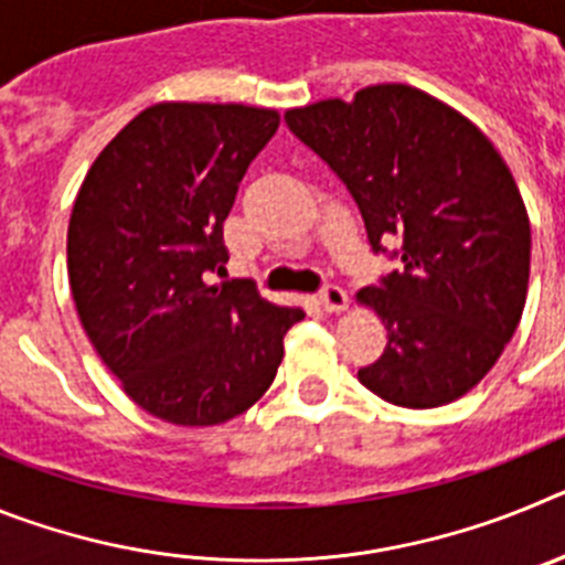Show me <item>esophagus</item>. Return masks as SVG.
<instances>
[{
  "mask_svg": "<svg viewBox=\"0 0 565 565\" xmlns=\"http://www.w3.org/2000/svg\"><path fill=\"white\" fill-rule=\"evenodd\" d=\"M319 302H322L326 311H344L348 308V294L339 286H326L319 291Z\"/></svg>",
  "mask_w": 565,
  "mask_h": 565,
  "instance_id": "34e87169",
  "label": "esophagus"
}]
</instances>
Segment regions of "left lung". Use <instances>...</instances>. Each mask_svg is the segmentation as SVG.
Instances as JSON below:
<instances>
[{
    "mask_svg": "<svg viewBox=\"0 0 565 565\" xmlns=\"http://www.w3.org/2000/svg\"><path fill=\"white\" fill-rule=\"evenodd\" d=\"M286 124L353 194L373 252L402 243V268L356 294L387 328L359 382L413 411L461 398L492 371L526 306L532 232L501 152L407 84L288 109Z\"/></svg>",
    "mask_w": 565,
    "mask_h": 565,
    "instance_id": "8db88e82",
    "label": "left lung"
}]
</instances>
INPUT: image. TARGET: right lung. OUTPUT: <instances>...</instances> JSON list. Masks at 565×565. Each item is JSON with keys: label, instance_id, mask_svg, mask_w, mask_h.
I'll list each match as a JSON object with an SVG mask.
<instances>
[{"label": "right lung", "instance_id": "right-lung-1", "mask_svg": "<svg viewBox=\"0 0 565 565\" xmlns=\"http://www.w3.org/2000/svg\"><path fill=\"white\" fill-rule=\"evenodd\" d=\"M277 109L163 102L89 167L67 228L70 291L89 342L138 407L181 427L246 413L271 387L282 337L306 317L252 279L209 286L223 223Z\"/></svg>", "mask_w": 565, "mask_h": 565}]
</instances>
